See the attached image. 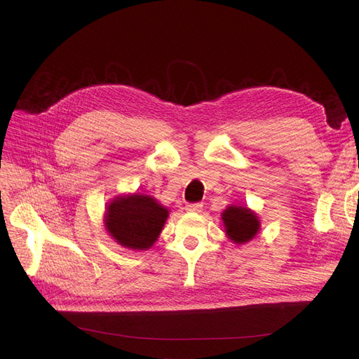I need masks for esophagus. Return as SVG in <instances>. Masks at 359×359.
Masks as SVG:
<instances>
[{
	"mask_svg": "<svg viewBox=\"0 0 359 359\" xmlns=\"http://www.w3.org/2000/svg\"><path fill=\"white\" fill-rule=\"evenodd\" d=\"M202 208H203V205L199 203V202H196V203H187L186 205V210L189 212H201Z\"/></svg>",
	"mask_w": 359,
	"mask_h": 359,
	"instance_id": "34e87169",
	"label": "esophagus"
}]
</instances>
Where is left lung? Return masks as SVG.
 <instances>
[{"mask_svg":"<svg viewBox=\"0 0 359 359\" xmlns=\"http://www.w3.org/2000/svg\"><path fill=\"white\" fill-rule=\"evenodd\" d=\"M223 223L227 236L236 244L252 240L259 231V220L255 212L244 206H229L223 211Z\"/></svg>","mask_w":359,"mask_h":359,"instance_id":"8db88e82","label":"left lung"}]
</instances>
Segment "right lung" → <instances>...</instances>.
<instances>
[{
    "instance_id": "right-lung-1",
    "label": "right lung",
    "mask_w": 359,
    "mask_h": 359,
    "mask_svg": "<svg viewBox=\"0 0 359 359\" xmlns=\"http://www.w3.org/2000/svg\"><path fill=\"white\" fill-rule=\"evenodd\" d=\"M168 210L154 198L130 194L118 198L106 214V229L118 244L133 250L153 245L168 219Z\"/></svg>"
}]
</instances>
